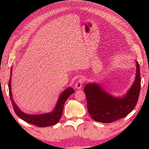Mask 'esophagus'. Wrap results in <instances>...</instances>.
<instances>
[{
  "label": "esophagus",
  "instance_id": "1",
  "mask_svg": "<svg viewBox=\"0 0 149 149\" xmlns=\"http://www.w3.org/2000/svg\"><path fill=\"white\" fill-rule=\"evenodd\" d=\"M84 82V78L81 77L78 81L76 83V84H75V88L77 89H79L81 88L82 86H83V83Z\"/></svg>",
  "mask_w": 149,
  "mask_h": 149
}]
</instances>
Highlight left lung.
<instances>
[{"mask_svg": "<svg viewBox=\"0 0 149 149\" xmlns=\"http://www.w3.org/2000/svg\"><path fill=\"white\" fill-rule=\"evenodd\" d=\"M136 74L134 83L122 97H114L100 84L88 83L84 91L86 96L89 114L97 122L111 123L127 116L136 107L141 90L140 66L136 61Z\"/></svg>", "mask_w": 149, "mask_h": 149, "instance_id": "left-lung-1", "label": "left lung"}]
</instances>
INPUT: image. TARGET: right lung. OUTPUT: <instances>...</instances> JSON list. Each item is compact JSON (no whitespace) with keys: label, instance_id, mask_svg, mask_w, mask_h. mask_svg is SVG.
<instances>
[{"label":"right lung","instance_id":"obj_1","mask_svg":"<svg viewBox=\"0 0 149 149\" xmlns=\"http://www.w3.org/2000/svg\"><path fill=\"white\" fill-rule=\"evenodd\" d=\"M12 70H10V76L9 82H8V89H9V94L10 100L13 109L15 114L19 116L21 119L24 120L26 123L38 126L39 127H48V126L54 125L58 123L62 116L64 104L68 99L71 94L74 92V90L71 87L68 88L64 91H63L58 98V101L55 107L53 108L52 111L41 114H28L23 111H22L19 107L17 106L13 98L12 97V93L11 91V78H12Z\"/></svg>","mask_w":149,"mask_h":149}]
</instances>
